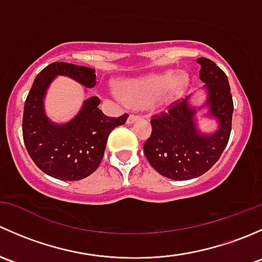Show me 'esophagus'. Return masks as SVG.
I'll return each mask as SVG.
<instances>
[{
	"instance_id": "34e87169",
	"label": "esophagus",
	"mask_w": 262,
	"mask_h": 262,
	"mask_svg": "<svg viewBox=\"0 0 262 262\" xmlns=\"http://www.w3.org/2000/svg\"><path fill=\"white\" fill-rule=\"evenodd\" d=\"M138 120H141V116L130 115L128 119H126V123H128V124H134V123H136V121H138Z\"/></svg>"
}]
</instances>
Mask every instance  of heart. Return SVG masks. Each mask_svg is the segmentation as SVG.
<instances>
[{
  "instance_id": "1",
  "label": "heart",
  "mask_w": 262,
  "mask_h": 262,
  "mask_svg": "<svg viewBox=\"0 0 262 262\" xmlns=\"http://www.w3.org/2000/svg\"><path fill=\"white\" fill-rule=\"evenodd\" d=\"M187 87V76L172 71L119 82L121 97L133 107H147L153 105L160 109H167L181 99Z\"/></svg>"
}]
</instances>
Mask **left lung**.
Segmentation results:
<instances>
[{
	"label": "left lung",
	"instance_id": "8db88e82",
	"mask_svg": "<svg viewBox=\"0 0 262 262\" xmlns=\"http://www.w3.org/2000/svg\"><path fill=\"white\" fill-rule=\"evenodd\" d=\"M196 62L205 83L204 101L198 104L191 94L167 114L153 119L152 134L143 147L150 166L171 180H190L207 172L219 160L231 134L233 101L228 78L208 58H198ZM199 118L213 120L216 129L204 132Z\"/></svg>",
	"mask_w": 262,
	"mask_h": 262
}]
</instances>
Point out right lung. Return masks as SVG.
I'll return each instance as SVG.
<instances>
[{
    "label": "right lung",
    "instance_id": "obj_1",
    "mask_svg": "<svg viewBox=\"0 0 262 262\" xmlns=\"http://www.w3.org/2000/svg\"><path fill=\"white\" fill-rule=\"evenodd\" d=\"M68 77L87 89L96 84L94 68L54 62L34 80L23 116L24 143L29 156L47 175L63 181H77L91 175L104 157L109 134L123 125L128 115L110 119L99 110L100 100L90 96L67 121H53L46 112V96L52 82Z\"/></svg>",
    "mask_w": 262,
    "mask_h": 262
}]
</instances>
